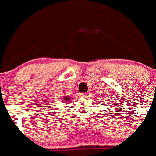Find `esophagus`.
<instances>
[{
	"mask_svg": "<svg viewBox=\"0 0 156 156\" xmlns=\"http://www.w3.org/2000/svg\"><path fill=\"white\" fill-rule=\"evenodd\" d=\"M79 96L80 97H85V98H86V97L88 96V93H81L79 94Z\"/></svg>",
	"mask_w": 156,
	"mask_h": 156,
	"instance_id": "1",
	"label": "esophagus"
}]
</instances>
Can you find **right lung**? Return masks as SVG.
<instances>
[{
  "label": "right lung",
  "instance_id": "obj_1",
  "mask_svg": "<svg viewBox=\"0 0 156 156\" xmlns=\"http://www.w3.org/2000/svg\"><path fill=\"white\" fill-rule=\"evenodd\" d=\"M69 100H70V98H69V97H68V96H65V97H64V100H63V101H69Z\"/></svg>",
  "mask_w": 156,
  "mask_h": 156
}]
</instances>
